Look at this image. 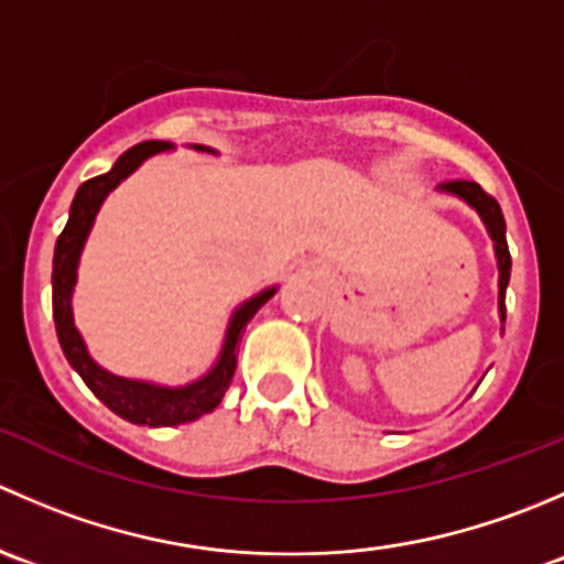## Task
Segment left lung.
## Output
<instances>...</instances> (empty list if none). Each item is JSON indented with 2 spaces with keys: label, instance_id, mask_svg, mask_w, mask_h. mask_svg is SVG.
<instances>
[{
  "label": "left lung",
  "instance_id": "obj_1",
  "mask_svg": "<svg viewBox=\"0 0 564 564\" xmlns=\"http://www.w3.org/2000/svg\"><path fill=\"white\" fill-rule=\"evenodd\" d=\"M440 191L451 193V196H456L464 204H469V207L480 215L482 226H486L488 237H491L494 256H497V270H499V318L505 322V292H508V281H510V250H508V240H505L502 209H499L497 198L488 196L477 182H466V180L442 182Z\"/></svg>",
  "mask_w": 564,
  "mask_h": 564
}]
</instances>
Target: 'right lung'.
<instances>
[{
  "mask_svg": "<svg viewBox=\"0 0 564 564\" xmlns=\"http://www.w3.org/2000/svg\"><path fill=\"white\" fill-rule=\"evenodd\" d=\"M174 150L172 141H141V144L130 147L119 161L113 163L111 172L93 176L84 182L76 191V198L70 204V215H67V226L62 229L59 240L54 248V272H51V303H54V324L56 338H59L62 351H65L67 362L73 371L87 382V388L111 409L122 420L135 425H150V429H163V425H182L193 423L202 414H209L220 401H224L226 390H229L231 377L237 368V344L242 340V329L248 327L256 311L278 292V286L261 289L259 294L246 300L235 308L226 327L224 346H220L218 360L213 362L204 377L193 379V382L180 384V388H169V384L144 382V379H128L117 377V373L106 371L104 366L93 360L87 344H84L82 333L73 318V289L78 281V261H82V250L87 246V237L93 231L95 218H98L100 207H104L106 196L128 180L135 169L152 155ZM198 152H215L209 147L193 144Z\"/></svg>",
  "mask_w": 564,
  "mask_h": 564,
  "instance_id": "right-lung-1",
  "label": "right lung"
}]
</instances>
